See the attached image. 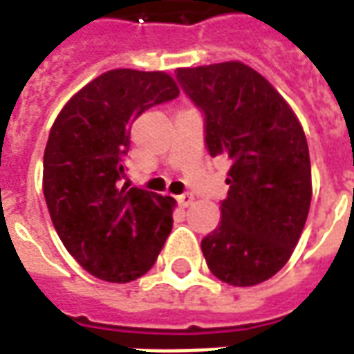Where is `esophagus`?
<instances>
[{
    "instance_id": "1",
    "label": "esophagus",
    "mask_w": 354,
    "mask_h": 354,
    "mask_svg": "<svg viewBox=\"0 0 354 354\" xmlns=\"http://www.w3.org/2000/svg\"><path fill=\"white\" fill-rule=\"evenodd\" d=\"M176 201H178V204H180V206L187 208V206L193 203V195H189V193H184V195H178Z\"/></svg>"
}]
</instances>
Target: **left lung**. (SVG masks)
<instances>
[{"label": "left lung", "mask_w": 354, "mask_h": 354, "mask_svg": "<svg viewBox=\"0 0 354 354\" xmlns=\"http://www.w3.org/2000/svg\"><path fill=\"white\" fill-rule=\"evenodd\" d=\"M176 80L204 114L210 156L230 161L221 221L201 243L206 264L234 287L263 283L289 261L310 212L302 125L276 88L240 62L176 69Z\"/></svg>", "instance_id": "1"}]
</instances>
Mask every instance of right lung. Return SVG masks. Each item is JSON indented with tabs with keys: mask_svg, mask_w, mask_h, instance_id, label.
Segmentation results:
<instances>
[{
	"mask_svg": "<svg viewBox=\"0 0 354 354\" xmlns=\"http://www.w3.org/2000/svg\"><path fill=\"white\" fill-rule=\"evenodd\" d=\"M178 93L161 71H106L71 97L52 125L44 201L67 251L99 279L127 283L144 276L172 229L174 198L122 180L131 124Z\"/></svg>",
	"mask_w": 354,
	"mask_h": 354,
	"instance_id": "obj_1",
	"label": "right lung"
}]
</instances>
